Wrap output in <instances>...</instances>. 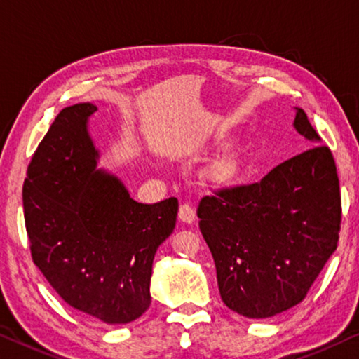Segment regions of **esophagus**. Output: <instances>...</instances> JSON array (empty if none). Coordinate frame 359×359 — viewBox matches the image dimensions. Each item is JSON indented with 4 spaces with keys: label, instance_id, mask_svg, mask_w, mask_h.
Listing matches in <instances>:
<instances>
[{
    "label": "esophagus",
    "instance_id": "esophagus-1",
    "mask_svg": "<svg viewBox=\"0 0 359 359\" xmlns=\"http://www.w3.org/2000/svg\"><path fill=\"white\" fill-rule=\"evenodd\" d=\"M195 217H196V214H195V209H193L191 204H189V203L182 204L179 209V219L182 222H185V224H191V222H195Z\"/></svg>",
    "mask_w": 359,
    "mask_h": 359
}]
</instances>
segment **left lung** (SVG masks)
I'll use <instances>...</instances> for the list:
<instances>
[{
  "instance_id": "1",
  "label": "left lung",
  "mask_w": 359,
  "mask_h": 359,
  "mask_svg": "<svg viewBox=\"0 0 359 359\" xmlns=\"http://www.w3.org/2000/svg\"><path fill=\"white\" fill-rule=\"evenodd\" d=\"M294 128L311 149L260 182L203 196L196 210L222 300L255 320L302 302L337 249L342 201L334 156L302 108Z\"/></svg>"
}]
</instances>
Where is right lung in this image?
<instances>
[{"mask_svg":"<svg viewBox=\"0 0 359 359\" xmlns=\"http://www.w3.org/2000/svg\"><path fill=\"white\" fill-rule=\"evenodd\" d=\"M97 107L62 110L28 164L24 215L35 265L78 311L107 324L137 320L150 306L156 249L174 231L177 198L142 204L97 168L88 130Z\"/></svg>","mask_w":359,"mask_h":359,"instance_id":"add662e5","label":"right lung"}]
</instances>
